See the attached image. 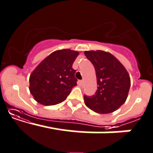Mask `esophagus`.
<instances>
[{
  "label": "esophagus",
  "instance_id": "obj_1",
  "mask_svg": "<svg viewBox=\"0 0 153 153\" xmlns=\"http://www.w3.org/2000/svg\"><path fill=\"white\" fill-rule=\"evenodd\" d=\"M79 84L80 85H83V84H84V82L82 80H81V81H79Z\"/></svg>",
  "mask_w": 153,
  "mask_h": 153
}]
</instances>
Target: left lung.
<instances>
[{
    "mask_svg": "<svg viewBox=\"0 0 153 153\" xmlns=\"http://www.w3.org/2000/svg\"><path fill=\"white\" fill-rule=\"evenodd\" d=\"M84 54L94 65L97 85L95 94L84 95L85 104L101 114L116 111L126 102L130 89L131 79L127 70L110 52L91 50L85 51Z\"/></svg>",
    "mask_w": 153,
    "mask_h": 153,
    "instance_id": "1",
    "label": "left lung"
}]
</instances>
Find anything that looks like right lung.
<instances>
[{
    "instance_id": "add662e5",
    "label": "right lung",
    "mask_w": 153,
    "mask_h": 153,
    "mask_svg": "<svg viewBox=\"0 0 153 153\" xmlns=\"http://www.w3.org/2000/svg\"><path fill=\"white\" fill-rule=\"evenodd\" d=\"M78 55L69 49L56 50L36 67L29 78V90L37 102L51 106L66 99L76 85L72 65Z\"/></svg>"
}]
</instances>
